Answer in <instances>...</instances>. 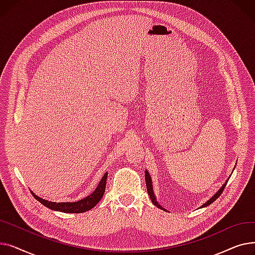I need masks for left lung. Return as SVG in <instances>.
Wrapping results in <instances>:
<instances>
[{
    "mask_svg": "<svg viewBox=\"0 0 255 255\" xmlns=\"http://www.w3.org/2000/svg\"><path fill=\"white\" fill-rule=\"evenodd\" d=\"M144 178H145V184H146V190H148V194L150 195V198H151V200H152V203L158 208V209H161V210H164L161 206H160L159 204H158V202L156 200V197H155V195H154V191H153V185H152V179H151V177H150V173L148 172V170L145 169V171H144ZM229 181V180H227ZM227 181L222 185V187L221 188L217 191V193H215L214 194V196H212L208 202L206 203V204H204L202 207L200 208H205V207H208L209 205H211L212 203H214L215 202V200L221 195V193L223 192V190H224V188H225V186H226V183H227ZM165 211V210H164Z\"/></svg>",
    "mask_w": 255,
    "mask_h": 255,
    "instance_id": "obj_1",
    "label": "left lung"
}]
</instances>
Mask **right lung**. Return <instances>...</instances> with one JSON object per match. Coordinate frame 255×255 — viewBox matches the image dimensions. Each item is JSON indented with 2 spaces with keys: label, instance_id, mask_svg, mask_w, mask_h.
<instances>
[{
  "label": "right lung",
  "instance_id": "right-lung-1",
  "mask_svg": "<svg viewBox=\"0 0 255 255\" xmlns=\"http://www.w3.org/2000/svg\"><path fill=\"white\" fill-rule=\"evenodd\" d=\"M109 173L105 172L104 176L102 177L101 181L99 182L97 188L94 190L89 196L78 200V202L74 203H55V202H48L41 197L37 196L36 194H33V196L38 200L39 203L44 205L46 208L53 210V211H59L63 213H84L95 207L102 198L104 191H105V185H106V179Z\"/></svg>",
  "mask_w": 255,
  "mask_h": 255
}]
</instances>
